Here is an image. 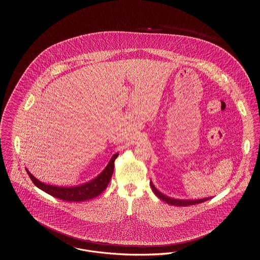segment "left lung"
Here are the masks:
<instances>
[{"mask_svg":"<svg viewBox=\"0 0 260 260\" xmlns=\"http://www.w3.org/2000/svg\"><path fill=\"white\" fill-rule=\"evenodd\" d=\"M151 188L153 190V192L155 193V195L158 198L161 199L164 202L168 203L169 205H173V206H177V207H187V206H192V205H198L201 203H204L206 201H208L210 198L200 199V200H177V199L170 198L168 196H165L164 194H161L160 191H158L155 186L153 185L152 181L150 182Z\"/></svg>","mask_w":260,"mask_h":260,"instance_id":"left-lung-1","label":"left lung"}]
</instances>
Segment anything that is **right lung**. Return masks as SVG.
Listing matches in <instances>:
<instances>
[{
	"label": "right lung",
	"mask_w": 260,
	"mask_h": 260,
	"mask_svg": "<svg viewBox=\"0 0 260 260\" xmlns=\"http://www.w3.org/2000/svg\"><path fill=\"white\" fill-rule=\"evenodd\" d=\"M118 155H119L118 153L113 155L107 167L98 177H95L94 179L90 180L89 182H87L85 184L74 186V187H60V186L46 184L38 180L37 178L34 177L27 169H26V172L30 176L33 183L41 190L50 194V196L60 199L63 201H67V202H83V201H87V200L98 197L106 189V187L110 182L112 174L114 172V161L118 157Z\"/></svg>",
	"instance_id": "right-lung-1"
}]
</instances>
